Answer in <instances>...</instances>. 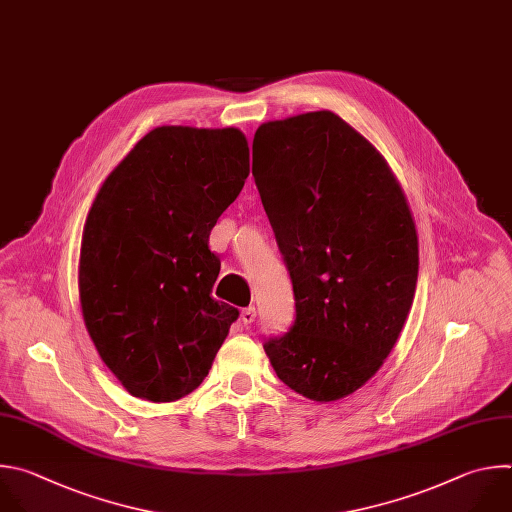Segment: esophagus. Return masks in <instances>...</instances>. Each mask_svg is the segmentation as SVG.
Here are the masks:
<instances>
[{"label":"esophagus","mask_w":512,"mask_h":512,"mask_svg":"<svg viewBox=\"0 0 512 512\" xmlns=\"http://www.w3.org/2000/svg\"><path fill=\"white\" fill-rule=\"evenodd\" d=\"M254 321H256V309H254V306H248V309L242 311V323L248 327V325H252Z\"/></svg>","instance_id":"esophagus-1"}]
</instances>
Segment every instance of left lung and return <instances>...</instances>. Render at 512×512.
<instances>
[{
    "mask_svg": "<svg viewBox=\"0 0 512 512\" xmlns=\"http://www.w3.org/2000/svg\"><path fill=\"white\" fill-rule=\"evenodd\" d=\"M252 175L296 313L264 351L296 393L341 399L377 373L412 309L420 258L405 195L377 149L331 111L260 125Z\"/></svg>",
    "mask_w": 512,
    "mask_h": 512,
    "instance_id": "8db88e82",
    "label": "left lung"
}]
</instances>
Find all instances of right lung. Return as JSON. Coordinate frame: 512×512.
<instances>
[{"label":"right lung","instance_id":"right-lung-1","mask_svg":"<svg viewBox=\"0 0 512 512\" xmlns=\"http://www.w3.org/2000/svg\"><path fill=\"white\" fill-rule=\"evenodd\" d=\"M250 173L238 129L157 127L102 183L80 248L88 335L123 387L175 401L208 375L234 306L212 298L210 232Z\"/></svg>","mask_w":512,"mask_h":512}]
</instances>
